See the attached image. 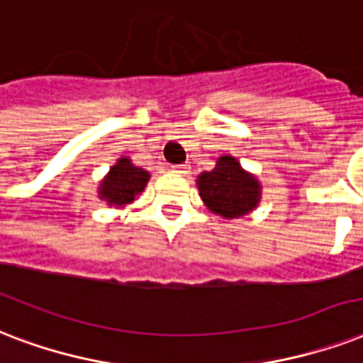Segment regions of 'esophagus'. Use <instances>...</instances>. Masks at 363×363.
<instances>
[{
    "mask_svg": "<svg viewBox=\"0 0 363 363\" xmlns=\"http://www.w3.org/2000/svg\"><path fill=\"white\" fill-rule=\"evenodd\" d=\"M172 172L187 174V172H189V167H187V164H176V167H172Z\"/></svg>",
    "mask_w": 363,
    "mask_h": 363,
    "instance_id": "1",
    "label": "esophagus"
}]
</instances>
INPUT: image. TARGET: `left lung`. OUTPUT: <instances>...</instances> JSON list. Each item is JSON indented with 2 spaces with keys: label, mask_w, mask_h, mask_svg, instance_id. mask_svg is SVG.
Returning a JSON list of instances; mask_svg holds the SVG:
<instances>
[{
  "label": "left lung",
  "mask_w": 363,
  "mask_h": 363,
  "mask_svg": "<svg viewBox=\"0 0 363 363\" xmlns=\"http://www.w3.org/2000/svg\"><path fill=\"white\" fill-rule=\"evenodd\" d=\"M196 185L208 210L225 220L246 216L259 204V182L231 155L220 157L213 170L199 176Z\"/></svg>",
  "instance_id": "left-lung-1"
}]
</instances>
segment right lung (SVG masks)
<instances>
[{"label": "right lung", "instance_id": "add662e5", "mask_svg": "<svg viewBox=\"0 0 363 363\" xmlns=\"http://www.w3.org/2000/svg\"><path fill=\"white\" fill-rule=\"evenodd\" d=\"M150 182V172L132 164L128 157H121L113 167L109 168L108 176L102 179L98 195L109 206L123 208L134 202L143 187Z\"/></svg>", "mask_w": 363, "mask_h": 363}]
</instances>
